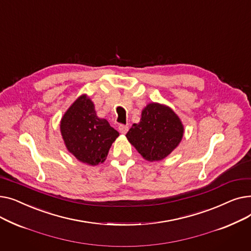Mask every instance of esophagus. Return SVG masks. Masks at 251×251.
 <instances>
[{
  "label": "esophagus",
  "mask_w": 251,
  "mask_h": 251,
  "mask_svg": "<svg viewBox=\"0 0 251 251\" xmlns=\"http://www.w3.org/2000/svg\"><path fill=\"white\" fill-rule=\"evenodd\" d=\"M118 129H119V131H120V132H121L122 134H126L128 129H129V127H128L127 125H124V124H120V125H119Z\"/></svg>",
  "instance_id": "34e87169"
}]
</instances>
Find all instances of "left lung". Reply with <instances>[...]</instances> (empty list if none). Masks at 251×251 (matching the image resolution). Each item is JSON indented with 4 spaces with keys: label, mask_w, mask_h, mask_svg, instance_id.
<instances>
[{
    "label": "left lung",
    "mask_w": 251,
    "mask_h": 251,
    "mask_svg": "<svg viewBox=\"0 0 251 251\" xmlns=\"http://www.w3.org/2000/svg\"><path fill=\"white\" fill-rule=\"evenodd\" d=\"M183 125L168 107L151 102L143 109L140 122L133 124L126 134L144 159L161 161L172 152L183 136Z\"/></svg>",
    "instance_id": "obj_1"
}]
</instances>
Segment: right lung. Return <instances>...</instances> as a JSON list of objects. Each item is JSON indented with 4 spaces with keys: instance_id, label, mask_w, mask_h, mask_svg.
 <instances>
[{
    "instance_id": "right-lung-1",
    "label": "right lung",
    "mask_w": 251,
    "mask_h": 251,
    "mask_svg": "<svg viewBox=\"0 0 251 251\" xmlns=\"http://www.w3.org/2000/svg\"><path fill=\"white\" fill-rule=\"evenodd\" d=\"M61 133L68 151L82 163H102L112 143L119 136L105 119L97 116L95 105L86 97L78 98L61 121Z\"/></svg>"
}]
</instances>
